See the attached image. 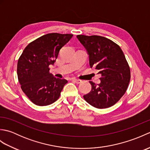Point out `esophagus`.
<instances>
[{
	"label": "esophagus",
	"instance_id": "1",
	"mask_svg": "<svg viewBox=\"0 0 150 150\" xmlns=\"http://www.w3.org/2000/svg\"><path fill=\"white\" fill-rule=\"evenodd\" d=\"M73 81L75 82V83L77 84H80L82 82V80H81V79H73Z\"/></svg>",
	"mask_w": 150,
	"mask_h": 150
}]
</instances>
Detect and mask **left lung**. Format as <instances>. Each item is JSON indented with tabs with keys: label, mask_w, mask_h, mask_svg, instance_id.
Returning a JSON list of instances; mask_svg holds the SVG:
<instances>
[{
	"label": "left lung",
	"mask_w": 150,
	"mask_h": 150,
	"mask_svg": "<svg viewBox=\"0 0 150 150\" xmlns=\"http://www.w3.org/2000/svg\"><path fill=\"white\" fill-rule=\"evenodd\" d=\"M80 42L86 50L91 68L101 75L100 83L90 81L91 90L84 95L88 103L103 109L112 106L126 93L130 81V69L120 46L106 37L79 35Z\"/></svg>",
	"instance_id": "left-lung-1"
}]
</instances>
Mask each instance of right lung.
<instances>
[{"label": "right lung", "mask_w": 150, "mask_h": 150, "mask_svg": "<svg viewBox=\"0 0 150 150\" xmlns=\"http://www.w3.org/2000/svg\"><path fill=\"white\" fill-rule=\"evenodd\" d=\"M73 37L72 34L48 33L38 38L25 47L17 63V75L21 89L37 106H47L58 99L68 82L50 73L60 49Z\"/></svg>", "instance_id": "1"}]
</instances>
